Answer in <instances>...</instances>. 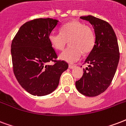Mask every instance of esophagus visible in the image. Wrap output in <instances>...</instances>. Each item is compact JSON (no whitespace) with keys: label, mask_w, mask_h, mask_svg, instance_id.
I'll return each mask as SVG.
<instances>
[{"label":"esophagus","mask_w":126,"mask_h":126,"mask_svg":"<svg viewBox=\"0 0 126 126\" xmlns=\"http://www.w3.org/2000/svg\"><path fill=\"white\" fill-rule=\"evenodd\" d=\"M74 67H76L75 65H72V64H70V65H69V68L70 69H73Z\"/></svg>","instance_id":"34e87169"}]
</instances>
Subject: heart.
I'll list each match as a JSON object with an SVG mask.
<instances>
[{
  "instance_id": "heart-1",
  "label": "heart",
  "mask_w": 126,
  "mask_h": 126,
  "mask_svg": "<svg viewBox=\"0 0 126 126\" xmlns=\"http://www.w3.org/2000/svg\"><path fill=\"white\" fill-rule=\"evenodd\" d=\"M60 31V34L50 33L48 40L58 50H63L68 41L70 46L60 55L62 60L74 63L80 59L82 53L87 54L93 48L95 35L89 26L78 20H72L62 25Z\"/></svg>"
}]
</instances>
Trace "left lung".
<instances>
[{
	"mask_svg": "<svg viewBox=\"0 0 126 126\" xmlns=\"http://www.w3.org/2000/svg\"><path fill=\"white\" fill-rule=\"evenodd\" d=\"M94 29V46L84 63L88 64L80 80L76 82L78 91L89 97L100 95L109 87L115 75L120 60L118 40L108 22L88 15L81 16Z\"/></svg>",
	"mask_w": 126,
	"mask_h": 126,
	"instance_id": "8db88e82",
	"label": "left lung"
}]
</instances>
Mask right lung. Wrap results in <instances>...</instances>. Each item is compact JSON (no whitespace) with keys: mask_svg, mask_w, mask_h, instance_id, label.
<instances>
[{"mask_svg":"<svg viewBox=\"0 0 126 126\" xmlns=\"http://www.w3.org/2000/svg\"><path fill=\"white\" fill-rule=\"evenodd\" d=\"M58 20L37 18L24 23L11 44L13 71L20 86L33 95H48L58 86L60 78L68 64L57 61V54L48 36ZM54 62V65H49Z\"/></svg>","mask_w":126,"mask_h":126,"instance_id":"obj_1","label":"right lung"}]
</instances>
